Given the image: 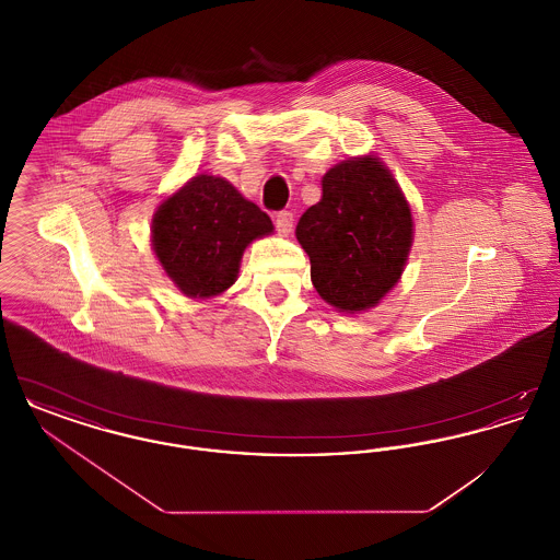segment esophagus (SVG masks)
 <instances>
[{
	"label": "esophagus",
	"mask_w": 560,
	"mask_h": 560,
	"mask_svg": "<svg viewBox=\"0 0 560 560\" xmlns=\"http://www.w3.org/2000/svg\"><path fill=\"white\" fill-rule=\"evenodd\" d=\"M293 226L292 212H277L275 213V229L279 235H290Z\"/></svg>",
	"instance_id": "esophagus-1"
}]
</instances>
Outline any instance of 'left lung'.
Masks as SVG:
<instances>
[{
    "label": "left lung",
    "mask_w": 560,
    "mask_h": 560,
    "mask_svg": "<svg viewBox=\"0 0 560 560\" xmlns=\"http://www.w3.org/2000/svg\"><path fill=\"white\" fill-rule=\"evenodd\" d=\"M295 237L320 298L359 313L399 281L413 237L411 210L375 158L342 161L323 176V197L302 213Z\"/></svg>",
    "instance_id": "8db88e82"
}]
</instances>
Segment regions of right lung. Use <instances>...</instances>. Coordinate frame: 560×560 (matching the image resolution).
Returning a JSON list of instances; mask_svg holds the SVG:
<instances>
[{"instance_id": "right-lung-1", "label": "right lung", "mask_w": 560, "mask_h": 560, "mask_svg": "<svg viewBox=\"0 0 560 560\" xmlns=\"http://www.w3.org/2000/svg\"><path fill=\"white\" fill-rule=\"evenodd\" d=\"M272 233L256 203L218 176H195L153 218V249L167 277L190 298L229 290L247 243Z\"/></svg>"}]
</instances>
